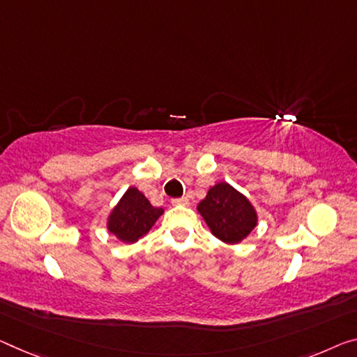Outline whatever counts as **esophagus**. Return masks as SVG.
<instances>
[{"label": "esophagus", "mask_w": 357, "mask_h": 357, "mask_svg": "<svg viewBox=\"0 0 357 357\" xmlns=\"http://www.w3.org/2000/svg\"><path fill=\"white\" fill-rule=\"evenodd\" d=\"M171 202L174 206H186L190 201H188V197H175V199H172Z\"/></svg>", "instance_id": "obj_1"}]
</instances>
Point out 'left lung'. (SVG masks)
Instances as JSON below:
<instances>
[{
  "label": "left lung",
  "instance_id": "1",
  "mask_svg": "<svg viewBox=\"0 0 357 357\" xmlns=\"http://www.w3.org/2000/svg\"><path fill=\"white\" fill-rule=\"evenodd\" d=\"M212 234L227 244H238L257 227L259 217L243 193L227 182H218L197 204Z\"/></svg>",
  "mask_w": 357,
  "mask_h": 357
}]
</instances>
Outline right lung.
Instances as JSON below:
<instances>
[{"instance_id": "add662e5", "label": "right lung", "mask_w": 357, "mask_h": 357, "mask_svg": "<svg viewBox=\"0 0 357 357\" xmlns=\"http://www.w3.org/2000/svg\"><path fill=\"white\" fill-rule=\"evenodd\" d=\"M162 212L161 207L151 206L142 191L130 186L108 215L107 228L119 241L132 244L150 231Z\"/></svg>"}]
</instances>
